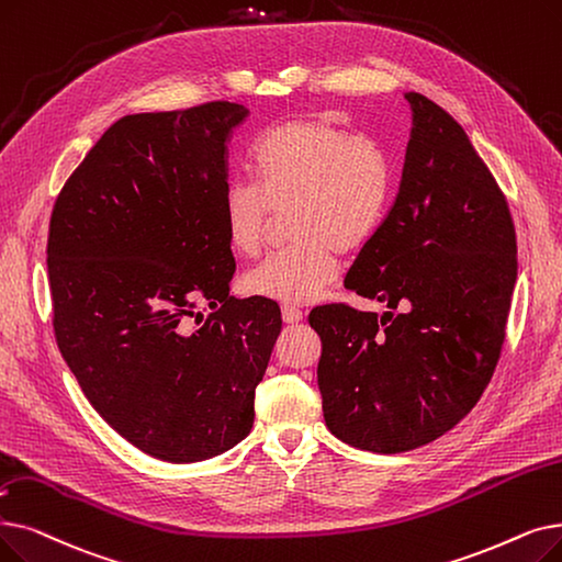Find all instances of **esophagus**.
I'll return each instance as SVG.
<instances>
[{"label": "esophagus", "mask_w": 562, "mask_h": 562, "mask_svg": "<svg viewBox=\"0 0 562 562\" xmlns=\"http://www.w3.org/2000/svg\"><path fill=\"white\" fill-rule=\"evenodd\" d=\"M282 319H284V324H299V322H303V310H299L294 305H282Z\"/></svg>", "instance_id": "1"}]
</instances>
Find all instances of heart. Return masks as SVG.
Returning a JSON list of instances; mask_svg holds the SVG:
<instances>
[{"label":"heart","instance_id":"1","mask_svg":"<svg viewBox=\"0 0 562 562\" xmlns=\"http://www.w3.org/2000/svg\"><path fill=\"white\" fill-rule=\"evenodd\" d=\"M255 183L234 179L223 192L229 248L257 257L273 211L284 206L294 238L243 276L248 296L310 303L339 273L337 252H356L381 227L393 200V162L383 146L333 114H307L263 133L252 149Z\"/></svg>","mask_w":562,"mask_h":562}]
</instances>
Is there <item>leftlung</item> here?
<instances>
[{
  "mask_svg": "<svg viewBox=\"0 0 562 562\" xmlns=\"http://www.w3.org/2000/svg\"><path fill=\"white\" fill-rule=\"evenodd\" d=\"M400 192L345 286L395 312L314 307L328 429L379 454L450 431L490 385L517 282L515 223L490 167L457 121L423 93Z\"/></svg>",
  "mask_w": 562,
  "mask_h": 562,
  "instance_id": "obj_1",
  "label": "left lung"
}]
</instances>
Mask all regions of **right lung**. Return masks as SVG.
I'll return each instance as SVG.
<instances>
[{
  "instance_id": "1",
  "label": "right lung",
  "mask_w": 562,
  "mask_h": 562,
  "mask_svg": "<svg viewBox=\"0 0 562 562\" xmlns=\"http://www.w3.org/2000/svg\"><path fill=\"white\" fill-rule=\"evenodd\" d=\"M248 114L213 101L119 119L50 217L57 347L101 418L162 461L211 459L250 434L282 330L276 301L229 296L227 142Z\"/></svg>"
}]
</instances>
